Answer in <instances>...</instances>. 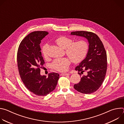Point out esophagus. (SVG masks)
Instances as JSON below:
<instances>
[{"label":"esophagus","instance_id":"obj_1","mask_svg":"<svg viewBox=\"0 0 124 124\" xmlns=\"http://www.w3.org/2000/svg\"><path fill=\"white\" fill-rule=\"evenodd\" d=\"M61 76H69L70 75V74L69 73H62L61 74Z\"/></svg>","mask_w":124,"mask_h":124}]
</instances>
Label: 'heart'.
<instances>
[{
    "label": "heart",
    "instance_id": "b5f03b06",
    "mask_svg": "<svg viewBox=\"0 0 124 124\" xmlns=\"http://www.w3.org/2000/svg\"><path fill=\"white\" fill-rule=\"evenodd\" d=\"M55 43L61 48L65 49L67 55L75 63L80 62L85 58L89 48V44L87 41L80 40L74 42L72 38L66 36L58 38ZM48 45L46 44L42 48V54L46 59L48 56ZM70 63L69 58L56 59L52 62V67L57 71L65 72L68 70Z\"/></svg>",
    "mask_w": 124,
    "mask_h": 124
}]
</instances>
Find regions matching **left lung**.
Wrapping results in <instances>:
<instances>
[{"mask_svg": "<svg viewBox=\"0 0 124 124\" xmlns=\"http://www.w3.org/2000/svg\"><path fill=\"white\" fill-rule=\"evenodd\" d=\"M70 34L85 37L89 44L86 58L75 69L82 74L86 72V75L81 77L78 83L74 85V88L83 94L93 93L101 87L105 78L108 64L107 52L101 41L95 33L78 31L72 32Z\"/></svg>", "mask_w": 124, "mask_h": 124, "instance_id": "1", "label": "left lung"}]
</instances>
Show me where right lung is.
<instances>
[{
	"instance_id": "obj_1",
	"label": "right lung",
	"mask_w": 124,
	"mask_h": 124,
	"mask_svg": "<svg viewBox=\"0 0 124 124\" xmlns=\"http://www.w3.org/2000/svg\"><path fill=\"white\" fill-rule=\"evenodd\" d=\"M46 31L30 33L21 42L17 52V63L21 79L27 89L38 96H46L54 91L59 75L49 74L46 78L40 74V69L45 64L40 44L47 35Z\"/></svg>"
}]
</instances>
